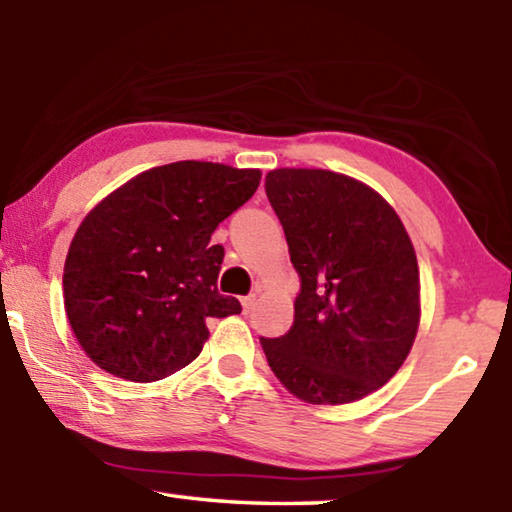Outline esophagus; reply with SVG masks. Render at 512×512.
<instances>
[{"mask_svg": "<svg viewBox=\"0 0 512 512\" xmlns=\"http://www.w3.org/2000/svg\"><path fill=\"white\" fill-rule=\"evenodd\" d=\"M255 300H257V296H246V298H241V307H244V314H248V311L255 307Z\"/></svg>", "mask_w": 512, "mask_h": 512, "instance_id": "esophagus-1", "label": "esophagus"}]
</instances>
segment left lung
<instances>
[{"label":"left lung","mask_w":512,"mask_h":512,"mask_svg":"<svg viewBox=\"0 0 512 512\" xmlns=\"http://www.w3.org/2000/svg\"><path fill=\"white\" fill-rule=\"evenodd\" d=\"M266 196L300 275L293 325L259 339L275 377L309 404L379 391L409 357L420 325L418 257L375 189L327 169H273Z\"/></svg>","instance_id":"obj_1"}]
</instances>
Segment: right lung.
I'll return each mask as SVG.
<instances>
[{"label": "right lung", "mask_w": 512, "mask_h": 512, "mask_svg": "<svg viewBox=\"0 0 512 512\" xmlns=\"http://www.w3.org/2000/svg\"><path fill=\"white\" fill-rule=\"evenodd\" d=\"M262 171L183 160L137 173L97 203L69 244L65 314L110 375L149 384L201 354L207 318L235 316L216 291L212 232L257 192Z\"/></svg>", "instance_id": "obj_1"}]
</instances>
